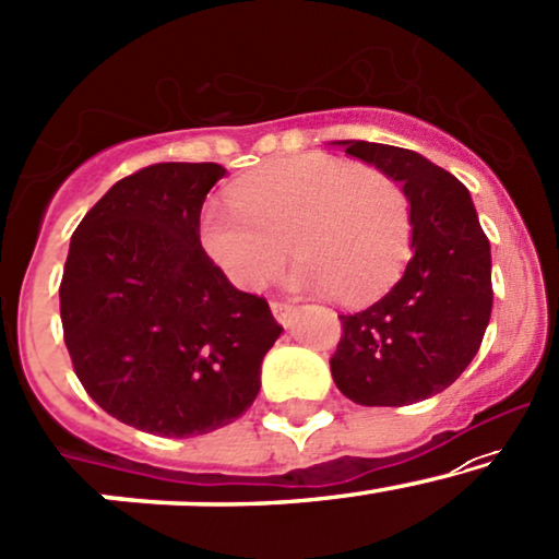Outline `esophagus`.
<instances>
[{"instance_id":"obj_1","label":"esophagus","mask_w":559,"mask_h":559,"mask_svg":"<svg viewBox=\"0 0 559 559\" xmlns=\"http://www.w3.org/2000/svg\"><path fill=\"white\" fill-rule=\"evenodd\" d=\"M270 310H273L275 321H278L281 326H292L294 318H297V308L289 302H270Z\"/></svg>"}]
</instances>
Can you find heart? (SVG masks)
Here are the masks:
<instances>
[{"label":"heart","mask_w":559,"mask_h":559,"mask_svg":"<svg viewBox=\"0 0 559 559\" xmlns=\"http://www.w3.org/2000/svg\"><path fill=\"white\" fill-rule=\"evenodd\" d=\"M201 243L249 292L281 267L289 243L299 260L294 286L364 302L401 273L411 210L384 171L305 153L251 171L230 190V204L210 201L201 212Z\"/></svg>","instance_id":"b5f03b06"}]
</instances>
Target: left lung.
<instances>
[{"label": "left lung", "instance_id": "8db88e82", "mask_svg": "<svg viewBox=\"0 0 559 559\" xmlns=\"http://www.w3.org/2000/svg\"><path fill=\"white\" fill-rule=\"evenodd\" d=\"M336 145L403 186L411 260L379 302L340 316L331 377L358 406H411L451 388L480 349L493 308L490 243L469 190L451 171L395 145Z\"/></svg>", "mask_w": 559, "mask_h": 559}]
</instances>
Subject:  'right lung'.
Listing matches in <instances>:
<instances>
[{"mask_svg":"<svg viewBox=\"0 0 559 559\" xmlns=\"http://www.w3.org/2000/svg\"><path fill=\"white\" fill-rule=\"evenodd\" d=\"M219 164H151L116 182L71 236L60 321L73 371L114 419L162 438L219 429L254 403L281 336L201 247Z\"/></svg>","mask_w":559,"mask_h":559,"instance_id":"obj_1","label":"right lung"}]
</instances>
